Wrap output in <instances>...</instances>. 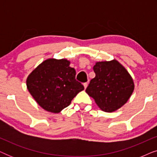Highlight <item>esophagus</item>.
Returning a JSON list of instances; mask_svg holds the SVG:
<instances>
[{"label":"esophagus","mask_w":157,"mask_h":157,"mask_svg":"<svg viewBox=\"0 0 157 157\" xmlns=\"http://www.w3.org/2000/svg\"><path fill=\"white\" fill-rule=\"evenodd\" d=\"M83 86H84V89H86L88 86V83H83Z\"/></svg>","instance_id":"1"}]
</instances>
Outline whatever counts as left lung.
I'll list each match as a JSON object with an SVG mask.
<instances>
[{
    "label": "left lung",
    "instance_id": "left-lung-1",
    "mask_svg": "<svg viewBox=\"0 0 157 157\" xmlns=\"http://www.w3.org/2000/svg\"><path fill=\"white\" fill-rule=\"evenodd\" d=\"M96 76L86 89L102 111L111 113L128 101L134 90L132 76L117 60L97 61L94 66Z\"/></svg>",
    "mask_w": 157,
    "mask_h": 157
}]
</instances>
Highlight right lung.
<instances>
[{
	"label": "right lung",
	"instance_id": "obj_1",
	"mask_svg": "<svg viewBox=\"0 0 157 157\" xmlns=\"http://www.w3.org/2000/svg\"><path fill=\"white\" fill-rule=\"evenodd\" d=\"M66 59L50 58L40 63L27 77L26 86L36 103L48 112L58 113L84 89L75 78L76 71Z\"/></svg>",
	"mask_w": 157,
	"mask_h": 157
}]
</instances>
